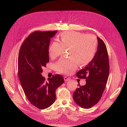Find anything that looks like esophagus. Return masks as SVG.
<instances>
[{
	"label": "esophagus",
	"mask_w": 127,
	"mask_h": 127,
	"mask_svg": "<svg viewBox=\"0 0 127 127\" xmlns=\"http://www.w3.org/2000/svg\"><path fill=\"white\" fill-rule=\"evenodd\" d=\"M70 80V79L69 78H68L67 77H64V81L67 82V81H69Z\"/></svg>",
	"instance_id": "esophagus-1"
}]
</instances>
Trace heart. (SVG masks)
<instances>
[{
    "mask_svg": "<svg viewBox=\"0 0 127 127\" xmlns=\"http://www.w3.org/2000/svg\"><path fill=\"white\" fill-rule=\"evenodd\" d=\"M59 42L54 41L49 48V55L55 59L61 55L64 49L69 48V58H61L55 64V68L59 72L70 74L80 65L88 64L93 59L97 49V41L93 35L75 31L63 32Z\"/></svg>",
    "mask_w": 127,
    "mask_h": 127,
    "instance_id": "1",
    "label": "heart"
}]
</instances>
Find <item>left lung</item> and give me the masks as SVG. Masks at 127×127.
<instances>
[{
  "label": "left lung",
  "instance_id": "8db88e82",
  "mask_svg": "<svg viewBox=\"0 0 127 127\" xmlns=\"http://www.w3.org/2000/svg\"><path fill=\"white\" fill-rule=\"evenodd\" d=\"M97 39V50L93 59L76 74L78 78L85 79L86 84L77 88L73 98L75 102L84 109H90L98 103L105 89L109 77V56L107 47L102 39L98 37Z\"/></svg>",
  "mask_w": 127,
  "mask_h": 127
}]
</instances>
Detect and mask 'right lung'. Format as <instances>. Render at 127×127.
<instances>
[{
  "instance_id": "1",
  "label": "right lung",
  "mask_w": 127,
  "mask_h": 127,
  "mask_svg": "<svg viewBox=\"0 0 127 127\" xmlns=\"http://www.w3.org/2000/svg\"><path fill=\"white\" fill-rule=\"evenodd\" d=\"M58 31H36L23 42L18 57V73L21 87L29 102L39 109H46L56 100V90L64 83L61 75L53 76L45 81L41 73L49 62L51 38Z\"/></svg>"
}]
</instances>
